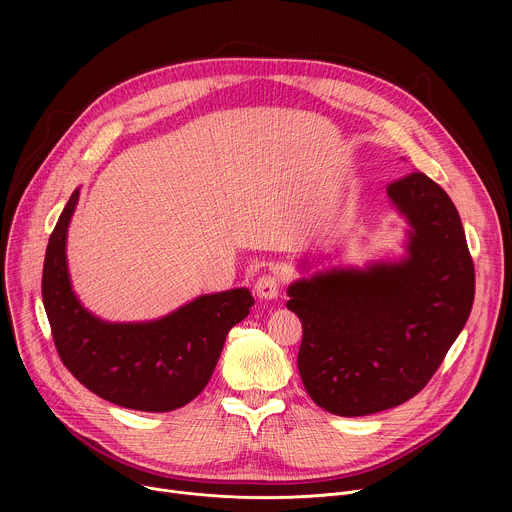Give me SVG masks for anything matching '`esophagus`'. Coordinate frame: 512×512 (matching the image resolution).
I'll list each match as a JSON object with an SVG mask.
<instances>
[{"mask_svg":"<svg viewBox=\"0 0 512 512\" xmlns=\"http://www.w3.org/2000/svg\"><path fill=\"white\" fill-rule=\"evenodd\" d=\"M255 291L261 300H275L279 296V277L275 273H263L255 283Z\"/></svg>","mask_w":512,"mask_h":512,"instance_id":"esophagus-1","label":"esophagus"}]
</instances>
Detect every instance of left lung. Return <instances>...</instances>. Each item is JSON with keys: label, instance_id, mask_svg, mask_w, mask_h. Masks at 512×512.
Wrapping results in <instances>:
<instances>
[{"label": "left lung", "instance_id": "left-lung-1", "mask_svg": "<svg viewBox=\"0 0 512 512\" xmlns=\"http://www.w3.org/2000/svg\"><path fill=\"white\" fill-rule=\"evenodd\" d=\"M407 216V259L334 269L291 283L302 320L298 369L322 409L358 417L415 397L440 369L474 304V263L460 214L421 172L387 186Z\"/></svg>", "mask_w": 512, "mask_h": 512}]
</instances>
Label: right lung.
Listing matches in <instances>:
<instances>
[{"label":"right lung","mask_w":512,"mask_h":512,"mask_svg":"<svg viewBox=\"0 0 512 512\" xmlns=\"http://www.w3.org/2000/svg\"><path fill=\"white\" fill-rule=\"evenodd\" d=\"M79 190L72 192L50 235L42 300L64 367L101 399L135 411H172L208 383L229 330L255 304L245 287L200 296L174 314L143 324H109L91 316L72 294L66 229Z\"/></svg>","instance_id":"right-lung-1"}]
</instances>
